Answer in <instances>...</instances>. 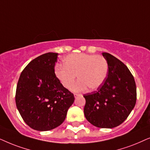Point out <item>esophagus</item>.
<instances>
[{
	"label": "esophagus",
	"instance_id": "esophagus-1",
	"mask_svg": "<svg viewBox=\"0 0 150 150\" xmlns=\"http://www.w3.org/2000/svg\"><path fill=\"white\" fill-rule=\"evenodd\" d=\"M79 95H80V94H77V93L74 94V96H75V98H76L77 97H78V96H79Z\"/></svg>",
	"mask_w": 150,
	"mask_h": 150
}]
</instances>
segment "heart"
Returning a JSON list of instances; mask_svg holds the SVG:
<instances>
[{"instance_id":"1","label":"heart","mask_w":150,"mask_h":150,"mask_svg":"<svg viewBox=\"0 0 150 150\" xmlns=\"http://www.w3.org/2000/svg\"><path fill=\"white\" fill-rule=\"evenodd\" d=\"M108 73V64L101 55L76 53L67 55L64 65H57L55 74L66 88H70L75 82L77 75L78 81L71 91L82 92L89 88L94 91L104 83Z\"/></svg>"}]
</instances>
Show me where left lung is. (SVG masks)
Segmentation results:
<instances>
[{
  "label": "left lung",
  "instance_id": "8db88e82",
  "mask_svg": "<svg viewBox=\"0 0 150 150\" xmlns=\"http://www.w3.org/2000/svg\"><path fill=\"white\" fill-rule=\"evenodd\" d=\"M108 64L104 83L97 91L83 95L86 119L100 128H113L127 118L135 106L137 87L128 68L108 53H102Z\"/></svg>",
  "mask_w": 150,
  "mask_h": 150
}]
</instances>
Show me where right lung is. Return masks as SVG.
Listing matches in <instances>:
<instances>
[{
	"mask_svg": "<svg viewBox=\"0 0 150 150\" xmlns=\"http://www.w3.org/2000/svg\"><path fill=\"white\" fill-rule=\"evenodd\" d=\"M58 53H47L30 62L18 81L16 103L22 118L32 129L48 131L65 120L75 100L55 74Z\"/></svg>",
	"mask_w": 150,
	"mask_h": 150,
	"instance_id": "obj_1",
	"label": "right lung"
}]
</instances>
